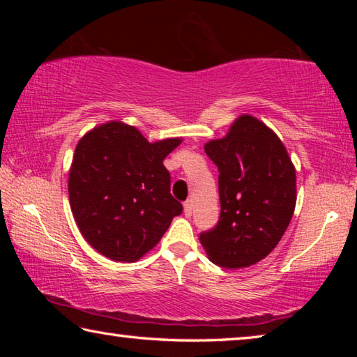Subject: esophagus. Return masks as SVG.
<instances>
[{"label":"esophagus","instance_id":"34e87169","mask_svg":"<svg viewBox=\"0 0 357 357\" xmlns=\"http://www.w3.org/2000/svg\"><path fill=\"white\" fill-rule=\"evenodd\" d=\"M192 208H193L192 202H190V200H187V202L184 203V214H185L187 217H190V215H192Z\"/></svg>","mask_w":357,"mask_h":357}]
</instances>
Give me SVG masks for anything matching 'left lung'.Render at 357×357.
Wrapping results in <instances>:
<instances>
[{
    "label": "left lung",
    "mask_w": 357,
    "mask_h": 357,
    "mask_svg": "<svg viewBox=\"0 0 357 357\" xmlns=\"http://www.w3.org/2000/svg\"><path fill=\"white\" fill-rule=\"evenodd\" d=\"M204 151L219 168L220 219L200 243L222 268H249L275 249L291 222L294 165L280 138L250 114H241Z\"/></svg>",
    "instance_id": "obj_1"
}]
</instances>
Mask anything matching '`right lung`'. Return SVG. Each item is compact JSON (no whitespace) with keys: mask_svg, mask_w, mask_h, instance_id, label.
Masks as SVG:
<instances>
[{"mask_svg":"<svg viewBox=\"0 0 357 357\" xmlns=\"http://www.w3.org/2000/svg\"><path fill=\"white\" fill-rule=\"evenodd\" d=\"M181 142L149 143L121 121H108L80 138L69 170V203L93 249L114 261L134 263L159 243L173 217L183 213L164 167Z\"/></svg>","mask_w":357,"mask_h":357,"instance_id":"add662e5","label":"right lung"}]
</instances>
